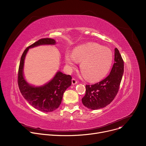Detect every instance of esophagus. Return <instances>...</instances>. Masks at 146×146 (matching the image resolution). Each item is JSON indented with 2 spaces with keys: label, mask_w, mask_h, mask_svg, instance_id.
<instances>
[{
  "label": "esophagus",
  "mask_w": 146,
  "mask_h": 146,
  "mask_svg": "<svg viewBox=\"0 0 146 146\" xmlns=\"http://www.w3.org/2000/svg\"><path fill=\"white\" fill-rule=\"evenodd\" d=\"M72 85H75L76 84H77V81H76V80L75 78H72Z\"/></svg>",
  "instance_id": "1"
}]
</instances>
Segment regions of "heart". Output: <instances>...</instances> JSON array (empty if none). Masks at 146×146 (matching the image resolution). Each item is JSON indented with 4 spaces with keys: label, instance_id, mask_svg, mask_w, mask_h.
I'll return each mask as SVG.
<instances>
[{
    "label": "heart",
    "instance_id": "b5f03b06",
    "mask_svg": "<svg viewBox=\"0 0 146 146\" xmlns=\"http://www.w3.org/2000/svg\"><path fill=\"white\" fill-rule=\"evenodd\" d=\"M65 59L70 69L76 66L77 62H81L80 68L83 76L88 81H96L108 73L113 56L109 48L90 43L76 47L73 53L68 51Z\"/></svg>",
    "mask_w": 146,
    "mask_h": 146
}]
</instances>
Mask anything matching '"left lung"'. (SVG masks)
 <instances>
[{"label":"left lung","instance_id":"left-lung-1","mask_svg":"<svg viewBox=\"0 0 146 146\" xmlns=\"http://www.w3.org/2000/svg\"><path fill=\"white\" fill-rule=\"evenodd\" d=\"M123 61L118 50L114 49V64L109 75L93 85H86V93L82 104L91 110L108 106L115 97L123 74Z\"/></svg>","mask_w":146,"mask_h":146}]
</instances>
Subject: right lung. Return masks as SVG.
<instances>
[{"label": "right lung", "instance_id": "add662e5", "mask_svg": "<svg viewBox=\"0 0 146 146\" xmlns=\"http://www.w3.org/2000/svg\"><path fill=\"white\" fill-rule=\"evenodd\" d=\"M54 39L46 38L38 40L24 51L18 69V83L21 93L30 105L37 110L51 112L60 106L64 93L72 84V77L58 71L54 77L43 86H35L25 80L24 68L25 57L29 48L42 45H55Z\"/></svg>", "mask_w": 146, "mask_h": 146}]
</instances>
